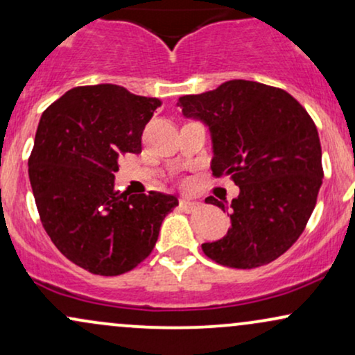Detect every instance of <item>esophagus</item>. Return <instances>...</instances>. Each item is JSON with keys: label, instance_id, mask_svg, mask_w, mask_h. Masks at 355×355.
Segmentation results:
<instances>
[{"label": "esophagus", "instance_id": "esophagus-1", "mask_svg": "<svg viewBox=\"0 0 355 355\" xmlns=\"http://www.w3.org/2000/svg\"><path fill=\"white\" fill-rule=\"evenodd\" d=\"M198 207H200L198 202H191V200H189V198L180 200V208L185 211H193L195 208H198Z\"/></svg>", "mask_w": 355, "mask_h": 355}]
</instances>
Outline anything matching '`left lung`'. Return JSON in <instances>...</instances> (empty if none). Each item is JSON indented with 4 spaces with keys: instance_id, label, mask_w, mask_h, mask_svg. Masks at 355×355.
Masks as SVG:
<instances>
[{
    "instance_id": "left-lung-1",
    "label": "left lung",
    "mask_w": 355,
    "mask_h": 355,
    "mask_svg": "<svg viewBox=\"0 0 355 355\" xmlns=\"http://www.w3.org/2000/svg\"><path fill=\"white\" fill-rule=\"evenodd\" d=\"M177 105L208 127L213 175L240 187L232 203L205 200L230 211L232 226L221 240L203 243V253L238 270L275 261L304 232L322 185L313 119L283 89L243 79L183 96Z\"/></svg>"
}]
</instances>
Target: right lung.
Segmentation results:
<instances>
[{"instance_id": "obj_1", "label": "right lung", "mask_w": 355, "mask_h": 355, "mask_svg": "<svg viewBox=\"0 0 355 355\" xmlns=\"http://www.w3.org/2000/svg\"><path fill=\"white\" fill-rule=\"evenodd\" d=\"M159 105L99 84L71 89L41 115L28 162L41 223L67 259L94 275L134 270L178 205L162 191L115 190L119 159L142 152V132Z\"/></svg>"}]
</instances>
